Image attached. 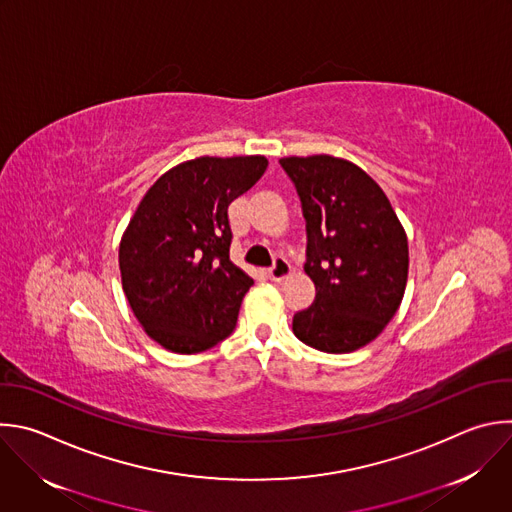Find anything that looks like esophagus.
<instances>
[{
    "label": "esophagus",
    "mask_w": 512,
    "mask_h": 512,
    "mask_svg": "<svg viewBox=\"0 0 512 512\" xmlns=\"http://www.w3.org/2000/svg\"><path fill=\"white\" fill-rule=\"evenodd\" d=\"M289 273H291V265H289V261H287L285 257H275L273 265L267 269V275H269V279H273V281H281V279H285Z\"/></svg>",
    "instance_id": "1"
}]
</instances>
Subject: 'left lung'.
Wrapping results in <instances>:
<instances>
[{"label":"left lung","mask_w":512,"mask_h":512,"mask_svg":"<svg viewBox=\"0 0 512 512\" xmlns=\"http://www.w3.org/2000/svg\"><path fill=\"white\" fill-rule=\"evenodd\" d=\"M279 164L301 201L305 273L315 285L313 303L293 315V333L319 352H356L402 303L406 233L384 191L354 162L315 154Z\"/></svg>","instance_id":"left-lung-1"}]
</instances>
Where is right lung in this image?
Returning a JSON list of instances; mask_svg holds the SVG:
<instances>
[{
  "mask_svg": "<svg viewBox=\"0 0 512 512\" xmlns=\"http://www.w3.org/2000/svg\"><path fill=\"white\" fill-rule=\"evenodd\" d=\"M265 156H201L164 173L120 241L126 299L162 348L205 352L237 325L253 279L229 259V205L265 173Z\"/></svg>",
  "mask_w": 512,
  "mask_h": 512,
  "instance_id": "1",
  "label": "right lung"
}]
</instances>
